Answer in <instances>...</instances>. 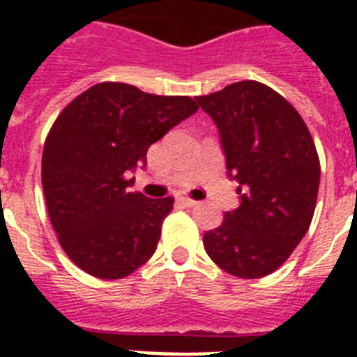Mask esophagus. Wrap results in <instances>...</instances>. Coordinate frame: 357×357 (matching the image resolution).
Listing matches in <instances>:
<instances>
[{"label": "esophagus", "mask_w": 357, "mask_h": 357, "mask_svg": "<svg viewBox=\"0 0 357 357\" xmlns=\"http://www.w3.org/2000/svg\"><path fill=\"white\" fill-rule=\"evenodd\" d=\"M176 200H178V204L181 207H192V206H196V202L190 200V198H187V196H178Z\"/></svg>", "instance_id": "34e87169"}]
</instances>
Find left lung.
Listing matches in <instances>:
<instances>
[{
	"label": "left lung",
	"mask_w": 357,
	"mask_h": 357,
	"mask_svg": "<svg viewBox=\"0 0 357 357\" xmlns=\"http://www.w3.org/2000/svg\"><path fill=\"white\" fill-rule=\"evenodd\" d=\"M196 102L218 129L237 209L204 235L207 255L244 280L271 274L310 229L321 181L315 142L296 109L257 81Z\"/></svg>",
	"instance_id": "obj_1"
}]
</instances>
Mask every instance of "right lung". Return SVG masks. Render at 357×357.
I'll list each match as a JSON object with an SVG mask.
<instances>
[{
    "mask_svg": "<svg viewBox=\"0 0 357 357\" xmlns=\"http://www.w3.org/2000/svg\"><path fill=\"white\" fill-rule=\"evenodd\" d=\"M196 111L189 96L100 83L59 114L42 151V189L59 243L81 271L120 280L153 255L174 200L129 192L128 174Z\"/></svg>",
    "mask_w": 357,
    "mask_h": 357,
    "instance_id": "add662e5",
    "label": "right lung"
}]
</instances>
